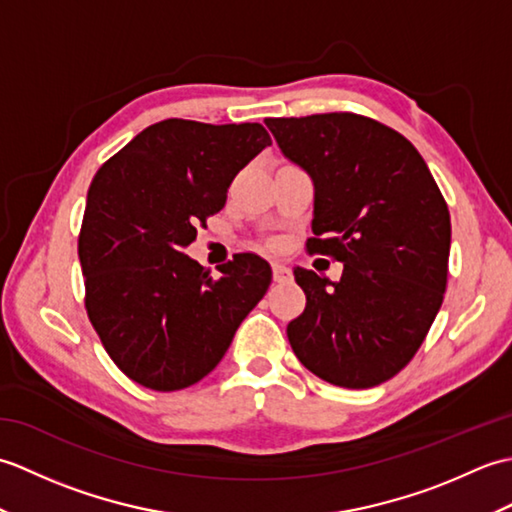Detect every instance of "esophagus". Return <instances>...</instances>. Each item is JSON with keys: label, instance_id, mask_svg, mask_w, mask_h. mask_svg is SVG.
Returning <instances> with one entry per match:
<instances>
[{"label": "esophagus", "instance_id": "34e87169", "mask_svg": "<svg viewBox=\"0 0 512 512\" xmlns=\"http://www.w3.org/2000/svg\"><path fill=\"white\" fill-rule=\"evenodd\" d=\"M273 277H275V281L277 284H284V281H290L292 279V270L288 268V266H284V264H273Z\"/></svg>", "mask_w": 512, "mask_h": 512}]
</instances>
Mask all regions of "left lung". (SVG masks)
<instances>
[{
	"label": "left lung",
	"mask_w": 512,
	"mask_h": 512,
	"mask_svg": "<svg viewBox=\"0 0 512 512\" xmlns=\"http://www.w3.org/2000/svg\"><path fill=\"white\" fill-rule=\"evenodd\" d=\"M314 187L310 253L343 264L339 281L295 268L306 310L292 352L332 385L385 383L418 352L447 290L451 217L427 162L372 118L334 112L266 118Z\"/></svg>",
	"instance_id": "8db88e82"
}]
</instances>
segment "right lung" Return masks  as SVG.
Masks as SVG:
<instances>
[{"label":"right lung","mask_w":512,"mask_h":512,"mask_svg":"<svg viewBox=\"0 0 512 512\" xmlns=\"http://www.w3.org/2000/svg\"><path fill=\"white\" fill-rule=\"evenodd\" d=\"M268 145L259 123L167 118L96 171L79 235L85 308L134 383L156 391L195 385L266 295L273 270L259 255H235L215 279L182 250Z\"/></svg>","instance_id":"right-lung-1"}]
</instances>
